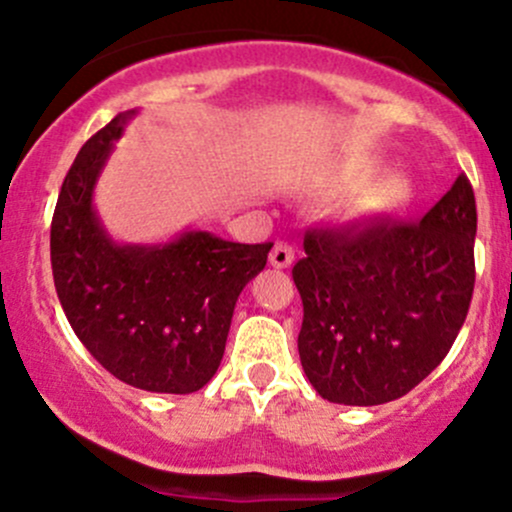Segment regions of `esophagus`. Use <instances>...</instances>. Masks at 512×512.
Returning a JSON list of instances; mask_svg holds the SVG:
<instances>
[{
  "label": "esophagus",
  "mask_w": 512,
  "mask_h": 512,
  "mask_svg": "<svg viewBox=\"0 0 512 512\" xmlns=\"http://www.w3.org/2000/svg\"><path fill=\"white\" fill-rule=\"evenodd\" d=\"M268 261H271L273 268H288L293 263V246L286 244V241H276Z\"/></svg>",
  "instance_id": "1"
}]
</instances>
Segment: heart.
Listing matches in <instances>:
<instances>
[{"label": "heart", "mask_w": 512, "mask_h": 512, "mask_svg": "<svg viewBox=\"0 0 512 512\" xmlns=\"http://www.w3.org/2000/svg\"><path fill=\"white\" fill-rule=\"evenodd\" d=\"M416 199V184L403 171H383L368 179L356 194L348 199L346 221L351 224H376L388 216L401 214Z\"/></svg>", "instance_id": "obj_1"}]
</instances>
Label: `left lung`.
Wrapping results in <instances>:
<instances>
[{
	"mask_svg": "<svg viewBox=\"0 0 512 512\" xmlns=\"http://www.w3.org/2000/svg\"><path fill=\"white\" fill-rule=\"evenodd\" d=\"M475 229L473 186L460 174L418 224L308 231L293 283L298 356L318 396L381 406L443 361L473 298Z\"/></svg>",
	"mask_w": 512,
	"mask_h": 512,
	"instance_id": "1",
	"label": "left lung"
}]
</instances>
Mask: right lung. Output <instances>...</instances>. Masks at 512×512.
Segmentation results:
<instances>
[{"instance_id": "obj_1", "label": "right lung", "mask_w": 512, "mask_h": 512, "mask_svg": "<svg viewBox=\"0 0 512 512\" xmlns=\"http://www.w3.org/2000/svg\"><path fill=\"white\" fill-rule=\"evenodd\" d=\"M134 114L96 131L64 176L49 241L54 286L79 341L111 376L184 396L214 378L239 293L273 244L194 229L169 244H116L94 209V186Z\"/></svg>"}]
</instances>
